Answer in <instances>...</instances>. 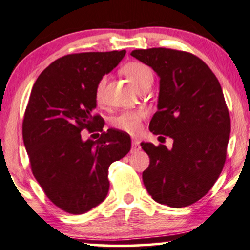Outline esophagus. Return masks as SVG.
Listing matches in <instances>:
<instances>
[{"label": "esophagus", "instance_id": "34e87169", "mask_svg": "<svg viewBox=\"0 0 250 250\" xmlns=\"http://www.w3.org/2000/svg\"><path fill=\"white\" fill-rule=\"evenodd\" d=\"M140 149V145L138 140H132V152H137Z\"/></svg>", "mask_w": 250, "mask_h": 250}]
</instances>
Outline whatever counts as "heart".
<instances>
[{
	"instance_id": "1",
	"label": "heart",
	"mask_w": 250,
	"mask_h": 250,
	"mask_svg": "<svg viewBox=\"0 0 250 250\" xmlns=\"http://www.w3.org/2000/svg\"><path fill=\"white\" fill-rule=\"evenodd\" d=\"M123 73L125 74L126 78L131 82V84L139 90V89L146 87V85H152L153 83V72L152 69L147 66L146 63L139 62V61H132V62L126 63L123 67ZM106 84V78L100 79L97 82L96 88H95V97L97 102L103 101L104 88ZM143 111H126L115 117L111 120V125L116 130L127 132V133H137L140 130V122L143 119Z\"/></svg>"
}]
</instances>
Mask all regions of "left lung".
Returning a JSON list of instances; mask_svg holds the SVG:
<instances>
[{"label": "left lung", "instance_id": "left-lung-1", "mask_svg": "<svg viewBox=\"0 0 250 250\" xmlns=\"http://www.w3.org/2000/svg\"><path fill=\"white\" fill-rule=\"evenodd\" d=\"M131 55L160 78L149 130L174 141L170 149L141 143L150 161L143 172L145 187L160 204H193L213 187L226 160L230 119L220 83L204 61L188 52L159 47Z\"/></svg>", "mask_w": 250, "mask_h": 250}]
</instances>
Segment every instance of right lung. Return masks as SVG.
<instances>
[{"label":"right lung","instance_id":"obj_1","mask_svg":"<svg viewBox=\"0 0 250 250\" xmlns=\"http://www.w3.org/2000/svg\"><path fill=\"white\" fill-rule=\"evenodd\" d=\"M126 51L64 55L37 79L23 120V140L33 176L61 210L82 214L109 192V167L130 152L131 138L109 128L97 140L81 131H103L95 115V88Z\"/></svg>","mask_w":250,"mask_h":250}]
</instances>
